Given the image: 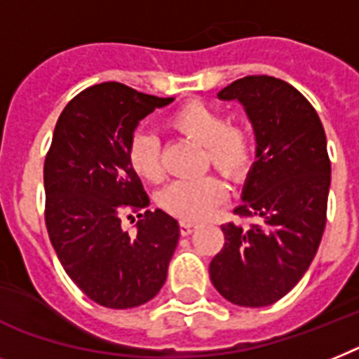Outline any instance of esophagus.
Segmentation results:
<instances>
[{"instance_id": "1", "label": "esophagus", "mask_w": 359, "mask_h": 359, "mask_svg": "<svg viewBox=\"0 0 359 359\" xmlns=\"http://www.w3.org/2000/svg\"><path fill=\"white\" fill-rule=\"evenodd\" d=\"M194 229H196V226L194 224H189V222H180V233H182V236H189L194 233Z\"/></svg>"}]
</instances>
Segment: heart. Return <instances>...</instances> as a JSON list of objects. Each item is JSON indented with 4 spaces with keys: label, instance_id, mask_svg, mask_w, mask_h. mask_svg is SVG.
Returning a JSON list of instances; mask_svg holds the SVG:
<instances>
[{
    "label": "heart",
    "instance_id": "1",
    "mask_svg": "<svg viewBox=\"0 0 359 359\" xmlns=\"http://www.w3.org/2000/svg\"><path fill=\"white\" fill-rule=\"evenodd\" d=\"M177 135L205 147V165L215 167L233 183H242L253 170L255 133L250 126L229 123L220 109L189 100L167 121ZM128 161L133 172L147 182H161L165 176L163 152L152 133L137 132L128 144ZM226 185L218 176L174 182L159 194V205L183 222H200L226 200Z\"/></svg>",
    "mask_w": 359,
    "mask_h": 359
}]
</instances>
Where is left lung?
I'll return each mask as SVG.
<instances>
[{
    "label": "left lung",
    "mask_w": 359,
    "mask_h": 359,
    "mask_svg": "<svg viewBox=\"0 0 359 359\" xmlns=\"http://www.w3.org/2000/svg\"><path fill=\"white\" fill-rule=\"evenodd\" d=\"M218 97L240 100L253 124L257 161L235 215L257 222L222 226L226 242L209 275L233 304L268 306L301 280L318 253L330 189L327 135L306 97L275 76H244Z\"/></svg>",
    "instance_id": "8db88e82"
}]
</instances>
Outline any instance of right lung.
Returning <instances> with one entry per match:
<instances>
[{"mask_svg":"<svg viewBox=\"0 0 359 359\" xmlns=\"http://www.w3.org/2000/svg\"><path fill=\"white\" fill-rule=\"evenodd\" d=\"M102 82L67 102L43 163L46 227L69 279L100 306L124 310L158 295L180 226L148 196L128 161L139 121L172 102ZM139 212L138 235L120 218ZM130 218V216H128Z\"/></svg>","mask_w":359,"mask_h":359,"instance_id":"obj_1","label":"right lung"}]
</instances>
